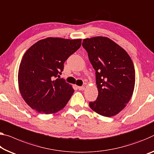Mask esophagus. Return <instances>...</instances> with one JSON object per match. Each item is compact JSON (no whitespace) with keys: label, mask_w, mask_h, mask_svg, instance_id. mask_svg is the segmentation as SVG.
<instances>
[{"label":"esophagus","mask_w":154,"mask_h":154,"mask_svg":"<svg viewBox=\"0 0 154 154\" xmlns=\"http://www.w3.org/2000/svg\"><path fill=\"white\" fill-rule=\"evenodd\" d=\"M78 89L79 90H84L85 89V87L84 86H78Z\"/></svg>","instance_id":"esophagus-1"}]
</instances>
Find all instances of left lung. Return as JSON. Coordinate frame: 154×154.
I'll list each match as a JSON object with an SVG mask.
<instances>
[{"mask_svg":"<svg viewBox=\"0 0 154 154\" xmlns=\"http://www.w3.org/2000/svg\"><path fill=\"white\" fill-rule=\"evenodd\" d=\"M82 46L95 70L99 94L90 108L100 115L111 117L119 113L132 96L135 70L128 53L114 41L97 36L86 38Z\"/></svg>","mask_w":154,"mask_h":154,"instance_id":"left-lung-1","label":"left lung"}]
</instances>
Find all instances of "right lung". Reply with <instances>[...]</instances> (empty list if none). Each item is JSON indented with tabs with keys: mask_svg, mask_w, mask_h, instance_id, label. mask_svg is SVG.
<instances>
[{
	"mask_svg": "<svg viewBox=\"0 0 154 154\" xmlns=\"http://www.w3.org/2000/svg\"><path fill=\"white\" fill-rule=\"evenodd\" d=\"M82 45V39L47 38L26 51L18 70V86L24 101L39 113H55L64 108L74 92L60 79L64 64Z\"/></svg>",
	"mask_w": 154,
	"mask_h": 154,
	"instance_id": "right-lung-1",
	"label": "right lung"
}]
</instances>
